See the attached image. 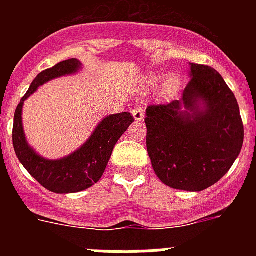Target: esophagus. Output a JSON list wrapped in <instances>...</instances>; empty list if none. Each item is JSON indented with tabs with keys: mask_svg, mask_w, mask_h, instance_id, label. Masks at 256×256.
Returning <instances> with one entry per match:
<instances>
[{
	"mask_svg": "<svg viewBox=\"0 0 256 256\" xmlns=\"http://www.w3.org/2000/svg\"><path fill=\"white\" fill-rule=\"evenodd\" d=\"M132 115L134 118L136 122H141L144 119V110H142L141 106H137L132 110Z\"/></svg>",
	"mask_w": 256,
	"mask_h": 256,
	"instance_id": "34e87169",
	"label": "esophagus"
}]
</instances>
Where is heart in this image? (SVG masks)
Here are the masks:
<instances>
[{"label":"heart","instance_id":"b5f03b06","mask_svg":"<svg viewBox=\"0 0 256 256\" xmlns=\"http://www.w3.org/2000/svg\"><path fill=\"white\" fill-rule=\"evenodd\" d=\"M160 76H158V74H150V76H148V82H146V84H148V87H154V86L158 84ZM178 83H180V80H178V76H176V74H170V76H166L162 84V94L168 96V94H172L173 92H176V90L178 88Z\"/></svg>","mask_w":256,"mask_h":256}]
</instances>
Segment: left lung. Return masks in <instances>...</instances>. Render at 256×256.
Listing matches in <instances>:
<instances>
[{
  "label": "left lung",
  "instance_id": "left-lung-1",
  "mask_svg": "<svg viewBox=\"0 0 256 256\" xmlns=\"http://www.w3.org/2000/svg\"><path fill=\"white\" fill-rule=\"evenodd\" d=\"M190 76L180 100L148 108L146 144L164 184L198 192L224 177L238 158L244 124L234 92L216 69L190 62Z\"/></svg>",
  "mask_w": 256,
  "mask_h": 256
}]
</instances>
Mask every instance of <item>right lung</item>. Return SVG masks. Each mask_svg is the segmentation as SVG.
Masks as SVG:
<instances>
[{"mask_svg":"<svg viewBox=\"0 0 256 256\" xmlns=\"http://www.w3.org/2000/svg\"><path fill=\"white\" fill-rule=\"evenodd\" d=\"M82 69L78 58L58 62L44 70L32 82L14 115L12 144L18 159L32 177L48 191L55 194H74L90 188L101 180L115 144L128 126L134 122L130 112L108 115L97 124L90 138L70 155L61 159H46L28 144L22 128V105L40 86L52 79L73 76Z\"/></svg>","mask_w":256,"mask_h":256,"instance_id":"1","label":"right lung"}]
</instances>
